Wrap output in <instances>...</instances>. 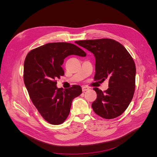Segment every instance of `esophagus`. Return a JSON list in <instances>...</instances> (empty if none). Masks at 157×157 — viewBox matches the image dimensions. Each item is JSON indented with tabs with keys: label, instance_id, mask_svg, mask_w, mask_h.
<instances>
[{
	"label": "esophagus",
	"instance_id": "esophagus-1",
	"mask_svg": "<svg viewBox=\"0 0 157 157\" xmlns=\"http://www.w3.org/2000/svg\"><path fill=\"white\" fill-rule=\"evenodd\" d=\"M88 90H89V88H88L86 86H83V87H82V90H83V92L88 91Z\"/></svg>",
	"mask_w": 157,
	"mask_h": 157
}]
</instances>
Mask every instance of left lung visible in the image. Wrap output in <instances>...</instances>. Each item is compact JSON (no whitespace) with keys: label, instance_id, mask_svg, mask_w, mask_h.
Here are the masks:
<instances>
[{"label":"left lung","instance_id":"1","mask_svg":"<svg viewBox=\"0 0 157 157\" xmlns=\"http://www.w3.org/2000/svg\"><path fill=\"white\" fill-rule=\"evenodd\" d=\"M77 44L95 57L94 80L109 81V88L105 91L94 88L97 97L92 104L93 110L105 119L120 116L135 92L136 69L132 57L121 44L111 39L79 40Z\"/></svg>","mask_w":157,"mask_h":157}]
</instances>
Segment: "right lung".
<instances>
[{"mask_svg": "<svg viewBox=\"0 0 157 157\" xmlns=\"http://www.w3.org/2000/svg\"><path fill=\"white\" fill-rule=\"evenodd\" d=\"M86 53L75 44L51 43L31 50L24 62L23 80L30 99L42 117L52 125L62 124L68 117L72 101L82 93L80 86L56 87V79L64 74L66 57Z\"/></svg>", "mask_w": 157, "mask_h": 157, "instance_id": "1", "label": "right lung"}]
</instances>
